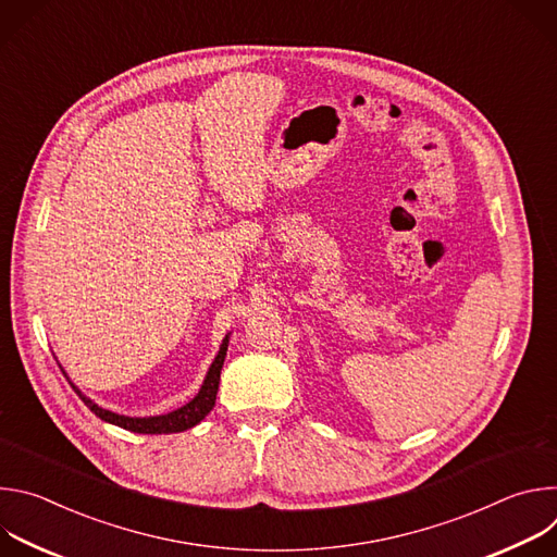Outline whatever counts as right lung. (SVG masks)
I'll return each mask as SVG.
<instances>
[{
	"label": "right lung",
	"mask_w": 557,
	"mask_h": 557,
	"mask_svg": "<svg viewBox=\"0 0 557 557\" xmlns=\"http://www.w3.org/2000/svg\"><path fill=\"white\" fill-rule=\"evenodd\" d=\"M226 342H222L220 346V352L215 357V361L211 363L209 372H207V379L200 387V392L196 394V399H191L187 406L170 412V414H163V417H149V419H129V417H121V414H114L110 410H103L99 408L97 404H92L88 396H84L82 392L76 389V394L82 396L84 404L101 419V421H108L112 425H119L123 430H129V432H138V434H174V432H185L194 425H198L215 406V394H218V383H220V370H222V363H224V357H226Z\"/></svg>",
	"instance_id": "1"
}]
</instances>
